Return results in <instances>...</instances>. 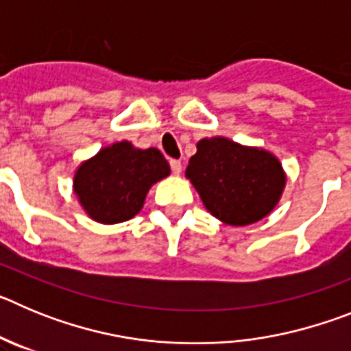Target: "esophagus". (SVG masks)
<instances>
[{
	"instance_id": "obj_1",
	"label": "esophagus",
	"mask_w": 351,
	"mask_h": 351,
	"mask_svg": "<svg viewBox=\"0 0 351 351\" xmlns=\"http://www.w3.org/2000/svg\"><path fill=\"white\" fill-rule=\"evenodd\" d=\"M170 169H172L173 173H181L182 163L179 160H170Z\"/></svg>"
}]
</instances>
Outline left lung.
<instances>
[{
	"mask_svg": "<svg viewBox=\"0 0 351 351\" xmlns=\"http://www.w3.org/2000/svg\"><path fill=\"white\" fill-rule=\"evenodd\" d=\"M186 178L210 214L235 226L267 216L285 186L281 163L272 154L221 137L198 142Z\"/></svg>",
	"mask_w": 351,
	"mask_h": 351,
	"instance_id": "left-lung-1",
	"label": "left lung"
}]
</instances>
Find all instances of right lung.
I'll use <instances>...</instances> for the list:
<instances>
[{
  "label": "right lung",
  "instance_id": "right-lung-1",
  "mask_svg": "<svg viewBox=\"0 0 351 351\" xmlns=\"http://www.w3.org/2000/svg\"><path fill=\"white\" fill-rule=\"evenodd\" d=\"M169 173V161L158 149L117 142L80 165L73 190L93 219L121 223L142 209L149 188Z\"/></svg>",
  "mask_w": 351,
  "mask_h": 351
}]
</instances>
